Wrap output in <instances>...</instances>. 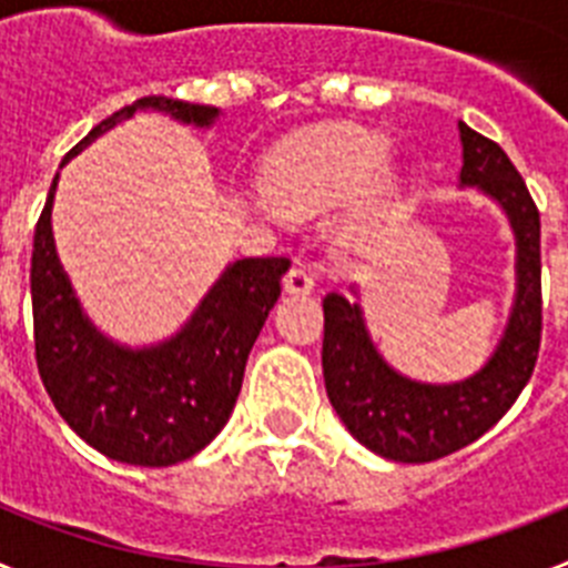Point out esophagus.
Returning a JSON list of instances; mask_svg holds the SVG:
<instances>
[{"instance_id":"1","label":"esophagus","mask_w":568,"mask_h":568,"mask_svg":"<svg viewBox=\"0 0 568 568\" xmlns=\"http://www.w3.org/2000/svg\"><path fill=\"white\" fill-rule=\"evenodd\" d=\"M315 287L313 275H310L307 267H301V264H295V267H290V273L284 275V290L293 295H310Z\"/></svg>"}]
</instances>
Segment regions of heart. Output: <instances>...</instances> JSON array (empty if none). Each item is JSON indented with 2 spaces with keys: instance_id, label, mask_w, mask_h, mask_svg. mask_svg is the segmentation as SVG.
Segmentation results:
<instances>
[{
  "instance_id": "b5f03b06",
  "label": "heart",
  "mask_w": 568,
  "mask_h": 568,
  "mask_svg": "<svg viewBox=\"0 0 568 568\" xmlns=\"http://www.w3.org/2000/svg\"><path fill=\"white\" fill-rule=\"evenodd\" d=\"M386 159V142L366 130L344 128L304 135L275 150L264 164L261 187L284 213L307 215L349 202L338 224L344 244L373 235L400 199V175Z\"/></svg>"
}]
</instances>
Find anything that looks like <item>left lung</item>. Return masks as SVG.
<instances>
[{
	"instance_id": "1",
	"label": "left lung",
	"mask_w": 568,
	"mask_h": 568,
	"mask_svg": "<svg viewBox=\"0 0 568 568\" xmlns=\"http://www.w3.org/2000/svg\"><path fill=\"white\" fill-rule=\"evenodd\" d=\"M464 164L458 187L478 190L515 235V298L498 346L469 378L426 384L386 364L366 329L358 284L353 298H324V384L358 444L398 464H426L464 449L498 424L531 378L540 346V215L509 155L458 122Z\"/></svg>"
}]
</instances>
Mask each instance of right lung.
<instances>
[{
	"label": "right lung",
	"mask_w": 568,
	"mask_h": 568,
	"mask_svg": "<svg viewBox=\"0 0 568 568\" xmlns=\"http://www.w3.org/2000/svg\"><path fill=\"white\" fill-rule=\"evenodd\" d=\"M155 110L210 130L222 110L179 99L144 97L115 110L62 159V168L115 124ZM48 190L30 258L37 366L50 400L84 444L133 466H173L193 458L222 433L241 393L247 355L281 295L287 258H239L222 270L182 327L155 344L110 338L84 313L53 241Z\"/></svg>",
	"instance_id": "1"
}]
</instances>
